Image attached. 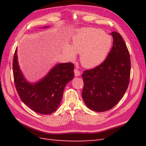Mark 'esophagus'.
Listing matches in <instances>:
<instances>
[{"label":"esophagus","instance_id":"obj_1","mask_svg":"<svg viewBox=\"0 0 146 146\" xmlns=\"http://www.w3.org/2000/svg\"><path fill=\"white\" fill-rule=\"evenodd\" d=\"M74 71H75V76H80V71L78 69H75Z\"/></svg>","mask_w":146,"mask_h":146}]
</instances>
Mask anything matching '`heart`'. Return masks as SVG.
I'll use <instances>...</instances> for the list:
<instances>
[{
    "mask_svg": "<svg viewBox=\"0 0 146 146\" xmlns=\"http://www.w3.org/2000/svg\"><path fill=\"white\" fill-rule=\"evenodd\" d=\"M112 44L111 37L100 29L82 28L77 30L71 40V46L65 44L63 53L70 60H75L80 54V62L88 68L98 66L103 62Z\"/></svg>",
    "mask_w": 146,
    "mask_h": 146,
    "instance_id": "b5f03b06",
    "label": "heart"
}]
</instances>
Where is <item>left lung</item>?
Listing matches in <instances>:
<instances>
[{
    "mask_svg": "<svg viewBox=\"0 0 146 146\" xmlns=\"http://www.w3.org/2000/svg\"><path fill=\"white\" fill-rule=\"evenodd\" d=\"M113 46L105 60L82 74V98L90 109L105 111L119 102L128 88L131 59L125 42L119 33L111 32Z\"/></svg>",
    "mask_w": 146,
    "mask_h": 146,
    "instance_id": "left-lung-1",
    "label": "left lung"
}]
</instances>
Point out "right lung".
Returning <instances> with one entry per match:
<instances>
[{
  "instance_id": "right-lung-1",
  "label": "right lung",
  "mask_w": 146,
  "mask_h": 146,
  "mask_svg": "<svg viewBox=\"0 0 146 146\" xmlns=\"http://www.w3.org/2000/svg\"><path fill=\"white\" fill-rule=\"evenodd\" d=\"M45 26L43 28H46ZM15 51L12 66L15 88L21 100L31 109L40 114L48 115L57 110L67 83L74 77V64H56L44 78L36 83L27 82L20 69Z\"/></svg>"
}]
</instances>
